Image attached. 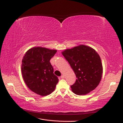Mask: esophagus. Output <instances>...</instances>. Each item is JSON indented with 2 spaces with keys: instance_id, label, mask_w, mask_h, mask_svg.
Segmentation results:
<instances>
[{
  "instance_id": "esophagus-1",
  "label": "esophagus",
  "mask_w": 123,
  "mask_h": 123,
  "mask_svg": "<svg viewBox=\"0 0 123 123\" xmlns=\"http://www.w3.org/2000/svg\"><path fill=\"white\" fill-rule=\"evenodd\" d=\"M61 79H64V75H62L61 76Z\"/></svg>"
}]
</instances>
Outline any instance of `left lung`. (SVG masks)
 I'll list each match as a JSON object with an SVG mask.
<instances>
[{
    "label": "left lung",
    "mask_w": 123,
    "mask_h": 123,
    "mask_svg": "<svg viewBox=\"0 0 123 123\" xmlns=\"http://www.w3.org/2000/svg\"><path fill=\"white\" fill-rule=\"evenodd\" d=\"M62 54L77 78L71 86L73 92L76 95H83L95 89L101 79L103 70L97 52L89 46L80 45L67 49Z\"/></svg>",
    "instance_id": "8db88e82"
}]
</instances>
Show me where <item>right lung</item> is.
<instances>
[{
    "mask_svg": "<svg viewBox=\"0 0 123 123\" xmlns=\"http://www.w3.org/2000/svg\"><path fill=\"white\" fill-rule=\"evenodd\" d=\"M57 51L34 47L26 52L22 63L23 79L28 88L39 95H49L59 81L50 62Z\"/></svg>",
    "mask_w": 123,
    "mask_h": 123,
    "instance_id": "right-lung-1",
    "label": "right lung"
}]
</instances>
